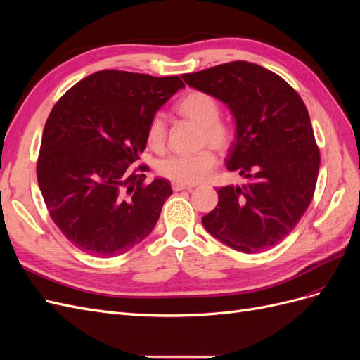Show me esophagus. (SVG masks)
Masks as SVG:
<instances>
[{
    "label": "esophagus",
    "instance_id": "1",
    "mask_svg": "<svg viewBox=\"0 0 360 360\" xmlns=\"http://www.w3.org/2000/svg\"><path fill=\"white\" fill-rule=\"evenodd\" d=\"M171 186H172V191H176V192H179V191H191V189H193L195 186L193 184H186V183H179V181H172L171 183Z\"/></svg>",
    "mask_w": 360,
    "mask_h": 360
}]
</instances>
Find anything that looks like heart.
Wrapping results in <instances>:
<instances>
[{"label":"heart","mask_w":360,"mask_h":360,"mask_svg":"<svg viewBox=\"0 0 360 360\" xmlns=\"http://www.w3.org/2000/svg\"><path fill=\"white\" fill-rule=\"evenodd\" d=\"M177 111L201 127V147L209 146L224 153L233 144L234 127L228 120L219 117L221 106L213 94L200 90L191 91L181 97ZM147 143L155 151H163L167 146V122L160 112L150 118ZM214 167L216 156L210 148H205L197 155H174L162 159L158 163V171L172 181L193 184L209 177Z\"/></svg>","instance_id":"b5f03b06"}]
</instances>
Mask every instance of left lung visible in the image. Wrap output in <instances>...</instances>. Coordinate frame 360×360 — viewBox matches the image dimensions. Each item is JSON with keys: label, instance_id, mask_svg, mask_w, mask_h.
<instances>
[{"label": "left lung", "instance_id": "left-lung-1", "mask_svg": "<svg viewBox=\"0 0 360 360\" xmlns=\"http://www.w3.org/2000/svg\"><path fill=\"white\" fill-rule=\"evenodd\" d=\"M181 76L230 108L236 139L226 168L246 179L242 186L217 189L219 201L202 216L204 228L245 254L278 245L307 212L317 184L320 151L307 106L279 75L254 63Z\"/></svg>", "mask_w": 360, "mask_h": 360}]
</instances>
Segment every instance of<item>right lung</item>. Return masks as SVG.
Returning <instances> with one entry per match:
<instances>
[{
  "label": "right lung",
  "mask_w": 360,
  "mask_h": 360,
  "mask_svg": "<svg viewBox=\"0 0 360 360\" xmlns=\"http://www.w3.org/2000/svg\"><path fill=\"white\" fill-rule=\"evenodd\" d=\"M183 86L179 76L101 70L52 108L37 181L52 221L82 252L124 254L155 228L171 184L146 183V174L130 172L129 165L146 148L150 118Z\"/></svg>",
  "instance_id": "1"
}]
</instances>
